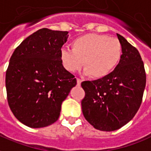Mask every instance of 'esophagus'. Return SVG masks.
<instances>
[{
  "label": "esophagus",
  "instance_id": "34e87169",
  "mask_svg": "<svg viewBox=\"0 0 151 151\" xmlns=\"http://www.w3.org/2000/svg\"><path fill=\"white\" fill-rule=\"evenodd\" d=\"M81 81H82V80L80 78H77V84L78 85V86H80L81 83Z\"/></svg>",
  "mask_w": 151,
  "mask_h": 151
}]
</instances>
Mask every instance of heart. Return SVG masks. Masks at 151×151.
Segmentation results:
<instances>
[{
	"instance_id": "1",
	"label": "heart",
	"mask_w": 151,
	"mask_h": 151,
	"mask_svg": "<svg viewBox=\"0 0 151 151\" xmlns=\"http://www.w3.org/2000/svg\"><path fill=\"white\" fill-rule=\"evenodd\" d=\"M72 51L62 49L60 60L65 70L74 73L84 63L85 73L93 79L106 78L115 69L122 58L120 41L98 33H88L74 39Z\"/></svg>"
}]
</instances>
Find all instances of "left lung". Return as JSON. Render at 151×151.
Wrapping results in <instances>:
<instances>
[{
    "label": "left lung",
    "mask_w": 151,
    "mask_h": 151,
    "mask_svg": "<svg viewBox=\"0 0 151 151\" xmlns=\"http://www.w3.org/2000/svg\"><path fill=\"white\" fill-rule=\"evenodd\" d=\"M122 54L106 78L81 82L85 118L95 129L114 131L128 123L138 112L146 86V72L138 50L118 34Z\"/></svg>",
    "instance_id": "obj_1"
}]
</instances>
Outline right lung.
Returning <instances> with one entry per match:
<instances>
[{"label":"right lung","instance_id":"obj_1","mask_svg":"<svg viewBox=\"0 0 151 151\" xmlns=\"http://www.w3.org/2000/svg\"><path fill=\"white\" fill-rule=\"evenodd\" d=\"M67 31L41 29L14 50L5 74L8 103L17 120L31 128L54 123L62 101L77 85L65 70L60 51Z\"/></svg>","mask_w":151,"mask_h":151}]
</instances>
